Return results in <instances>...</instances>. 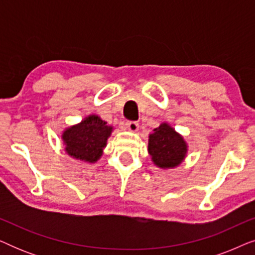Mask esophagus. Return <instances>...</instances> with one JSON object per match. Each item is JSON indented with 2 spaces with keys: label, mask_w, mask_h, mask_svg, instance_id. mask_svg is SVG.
<instances>
[{
  "label": "esophagus",
  "mask_w": 255,
  "mask_h": 255,
  "mask_svg": "<svg viewBox=\"0 0 255 255\" xmlns=\"http://www.w3.org/2000/svg\"><path fill=\"white\" fill-rule=\"evenodd\" d=\"M125 125H127V128L131 132H137L138 128H139V124L137 123V122H132V121L127 122V124H125Z\"/></svg>",
  "instance_id": "34e87169"
}]
</instances>
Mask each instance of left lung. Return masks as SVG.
Instances as JSON below:
<instances>
[{"label": "left lung", "instance_id": "1", "mask_svg": "<svg viewBox=\"0 0 255 255\" xmlns=\"http://www.w3.org/2000/svg\"><path fill=\"white\" fill-rule=\"evenodd\" d=\"M147 149L156 167L172 169L180 166L186 158L188 145L168 123H161L148 135Z\"/></svg>", "mask_w": 255, "mask_h": 255}]
</instances>
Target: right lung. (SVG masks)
<instances>
[{"mask_svg": "<svg viewBox=\"0 0 255 255\" xmlns=\"http://www.w3.org/2000/svg\"><path fill=\"white\" fill-rule=\"evenodd\" d=\"M114 128L97 115H89L80 122L65 128L61 139L65 151L73 159L95 163L103 154V149Z\"/></svg>", "mask_w": 255, "mask_h": 255, "instance_id": "1", "label": "right lung"}]
</instances>
